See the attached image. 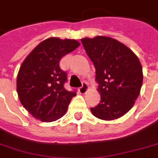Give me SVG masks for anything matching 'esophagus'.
<instances>
[{
    "instance_id": "1",
    "label": "esophagus",
    "mask_w": 158,
    "mask_h": 158,
    "mask_svg": "<svg viewBox=\"0 0 158 158\" xmlns=\"http://www.w3.org/2000/svg\"><path fill=\"white\" fill-rule=\"evenodd\" d=\"M87 89H88V84H87V83H83L82 86L79 88V91L80 94H85L87 92Z\"/></svg>"
}]
</instances>
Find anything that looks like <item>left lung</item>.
Returning <instances> with one entry per match:
<instances>
[{
	"label": "left lung",
	"instance_id": "8db88e82",
	"mask_svg": "<svg viewBox=\"0 0 158 158\" xmlns=\"http://www.w3.org/2000/svg\"><path fill=\"white\" fill-rule=\"evenodd\" d=\"M82 44L96 69L101 101L91 107L94 116L104 120L121 117L135 104L143 84V69L136 55L109 37L83 38Z\"/></svg>",
	"mask_w": 158,
	"mask_h": 158
}]
</instances>
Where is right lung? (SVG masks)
I'll return each instance as SVG.
<instances>
[{
	"mask_svg": "<svg viewBox=\"0 0 158 158\" xmlns=\"http://www.w3.org/2000/svg\"><path fill=\"white\" fill-rule=\"evenodd\" d=\"M80 45L74 39L50 38L39 43L21 64L17 76V93L23 107L44 122L59 119L66 112L76 90L68 91L66 72L60 60Z\"/></svg>",
	"mask_w": 158,
	"mask_h": 158,
	"instance_id": "add662e5",
	"label": "right lung"
}]
</instances>
